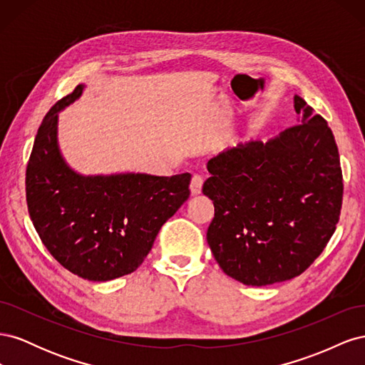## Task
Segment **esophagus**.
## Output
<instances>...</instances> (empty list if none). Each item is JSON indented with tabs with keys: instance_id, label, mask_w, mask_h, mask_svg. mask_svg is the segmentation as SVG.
<instances>
[{
	"instance_id": "1",
	"label": "esophagus",
	"mask_w": 365,
	"mask_h": 365,
	"mask_svg": "<svg viewBox=\"0 0 365 365\" xmlns=\"http://www.w3.org/2000/svg\"><path fill=\"white\" fill-rule=\"evenodd\" d=\"M202 184H204V176L200 173H195L192 176V181H190V192L192 195H200L202 190Z\"/></svg>"
}]
</instances>
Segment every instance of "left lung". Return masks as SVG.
<instances>
[{"instance_id":"8db88e82","label":"left lung","mask_w":365,"mask_h":365,"mask_svg":"<svg viewBox=\"0 0 365 365\" xmlns=\"http://www.w3.org/2000/svg\"><path fill=\"white\" fill-rule=\"evenodd\" d=\"M298 125L207 163L215 204L207 242L235 280L267 286L304 272L335 233L342 204L339 153L327 121L300 96Z\"/></svg>"}]
</instances>
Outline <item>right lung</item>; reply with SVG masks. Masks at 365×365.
<instances>
[{
	"instance_id": "right-lung-1",
	"label": "right lung",
	"mask_w": 365,
	"mask_h": 365,
	"mask_svg": "<svg viewBox=\"0 0 365 365\" xmlns=\"http://www.w3.org/2000/svg\"><path fill=\"white\" fill-rule=\"evenodd\" d=\"M83 85L43 117L26 170L29 215L42 244L65 269L91 282L134 272L165 220L190 195L192 175L118 173L83 176L63 161L58 113Z\"/></svg>"
}]
</instances>
